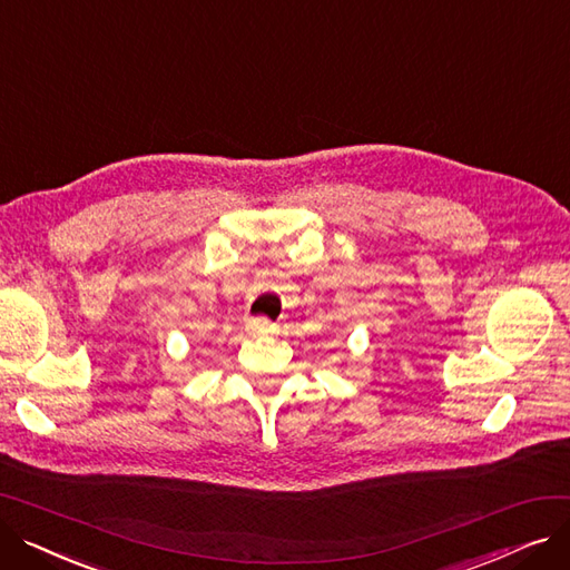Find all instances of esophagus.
I'll list each match as a JSON object with an SVG mask.
<instances>
[{
	"label": "esophagus",
	"mask_w": 570,
	"mask_h": 570,
	"mask_svg": "<svg viewBox=\"0 0 570 570\" xmlns=\"http://www.w3.org/2000/svg\"><path fill=\"white\" fill-rule=\"evenodd\" d=\"M275 327V323L269 321V318H265V316H258V318H252L249 323H247V331H252V333H269Z\"/></svg>",
	"instance_id": "1"
}]
</instances>
